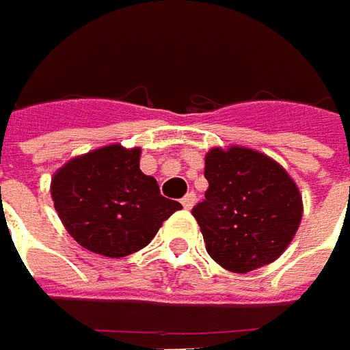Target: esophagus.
<instances>
[{"label": "esophagus", "instance_id": "1", "mask_svg": "<svg viewBox=\"0 0 350 350\" xmlns=\"http://www.w3.org/2000/svg\"><path fill=\"white\" fill-rule=\"evenodd\" d=\"M194 202H196V196H194V192H189V194H185V196H183V200H180L183 208H187V210H191L192 206H194Z\"/></svg>", "mask_w": 350, "mask_h": 350}]
</instances>
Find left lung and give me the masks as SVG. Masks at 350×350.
<instances>
[{
	"label": "left lung",
	"instance_id": "1",
	"mask_svg": "<svg viewBox=\"0 0 350 350\" xmlns=\"http://www.w3.org/2000/svg\"><path fill=\"white\" fill-rule=\"evenodd\" d=\"M206 198L192 208L208 254L221 268L246 273L278 260L302 219V196L289 173L245 146L206 154Z\"/></svg>",
	"mask_w": 350,
	"mask_h": 350
}]
</instances>
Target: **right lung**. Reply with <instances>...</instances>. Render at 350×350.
<instances>
[{
  "label": "right lung",
  "mask_w": 350,
  "mask_h": 350,
  "mask_svg": "<svg viewBox=\"0 0 350 350\" xmlns=\"http://www.w3.org/2000/svg\"><path fill=\"white\" fill-rule=\"evenodd\" d=\"M51 198L61 224L86 250L107 258L137 252L183 206L140 171V148L121 144L77 156L55 171Z\"/></svg>",
  "instance_id": "1"
}]
</instances>
